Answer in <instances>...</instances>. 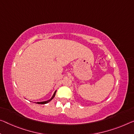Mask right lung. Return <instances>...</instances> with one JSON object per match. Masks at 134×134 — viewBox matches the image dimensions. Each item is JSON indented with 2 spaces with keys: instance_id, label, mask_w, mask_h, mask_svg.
Masks as SVG:
<instances>
[{
  "instance_id": "right-lung-1",
  "label": "right lung",
  "mask_w": 134,
  "mask_h": 134,
  "mask_svg": "<svg viewBox=\"0 0 134 134\" xmlns=\"http://www.w3.org/2000/svg\"><path fill=\"white\" fill-rule=\"evenodd\" d=\"M56 92H57V91H55L54 93V94H53V95L52 96V97L51 98H50L49 99H48V100H47V101H42V102H37L36 103H37V104H47V103H48L49 102H50L51 101L52 99L55 97V96Z\"/></svg>"
}]
</instances>
